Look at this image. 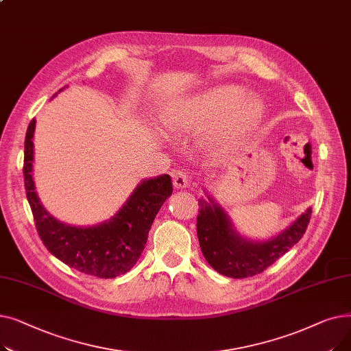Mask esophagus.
<instances>
[{"mask_svg":"<svg viewBox=\"0 0 351 351\" xmlns=\"http://www.w3.org/2000/svg\"><path fill=\"white\" fill-rule=\"evenodd\" d=\"M172 179H173V185L176 188H186L189 185V176L185 169H176L172 172Z\"/></svg>","mask_w":351,"mask_h":351,"instance_id":"1","label":"esophagus"}]
</instances>
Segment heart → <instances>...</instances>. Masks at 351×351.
<instances>
[{
    "label": "heart",
    "mask_w": 351,
    "mask_h": 351,
    "mask_svg": "<svg viewBox=\"0 0 351 351\" xmlns=\"http://www.w3.org/2000/svg\"><path fill=\"white\" fill-rule=\"evenodd\" d=\"M239 86H217L204 94L179 104L168 118L173 131L183 134H197L216 125L225 117L226 132L233 134L249 128L263 115V105L259 99L243 97Z\"/></svg>",
    "instance_id": "heart-1"
}]
</instances>
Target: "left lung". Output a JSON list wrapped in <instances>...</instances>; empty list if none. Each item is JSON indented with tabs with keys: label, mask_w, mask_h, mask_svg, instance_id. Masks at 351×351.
Here are the masks:
<instances>
[{
	"label": "left lung",
	"mask_w": 351,
	"mask_h": 351,
	"mask_svg": "<svg viewBox=\"0 0 351 351\" xmlns=\"http://www.w3.org/2000/svg\"><path fill=\"white\" fill-rule=\"evenodd\" d=\"M310 217L311 209H307L278 237L265 243H252L232 230L228 216L212 199H199L196 232L200 250L216 271L228 278L245 279L262 273L296 245Z\"/></svg>",
	"instance_id": "8db88e82"
}]
</instances>
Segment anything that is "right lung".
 Masks as SVG:
<instances>
[{"mask_svg":"<svg viewBox=\"0 0 351 351\" xmlns=\"http://www.w3.org/2000/svg\"><path fill=\"white\" fill-rule=\"evenodd\" d=\"M35 119L28 125L24 149V185L44 246L61 262L81 273L112 279L131 270L142 254L149 229L163 202L172 195L169 175L145 179L122 209L105 223L77 228L58 222L35 192L32 179Z\"/></svg>","mask_w":351,"mask_h":351,"instance_id":"add662e5","label":"right lung"}]
</instances>
